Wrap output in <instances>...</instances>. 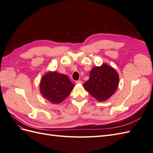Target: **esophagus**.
Instances as JSON below:
<instances>
[{
    "label": "esophagus",
    "mask_w": 153,
    "mask_h": 153,
    "mask_svg": "<svg viewBox=\"0 0 153 153\" xmlns=\"http://www.w3.org/2000/svg\"><path fill=\"white\" fill-rule=\"evenodd\" d=\"M75 83L76 84H82V81H81V80H77V81H76L75 82Z\"/></svg>",
    "instance_id": "34e87169"
}]
</instances>
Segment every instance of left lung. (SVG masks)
<instances>
[{
  "label": "left lung",
  "instance_id": "1",
  "mask_svg": "<svg viewBox=\"0 0 153 153\" xmlns=\"http://www.w3.org/2000/svg\"><path fill=\"white\" fill-rule=\"evenodd\" d=\"M119 79L118 74L114 68L107 64H103L92 69L89 79L83 86L97 100L104 101L116 91Z\"/></svg>",
  "mask_w": 153,
  "mask_h": 153
}]
</instances>
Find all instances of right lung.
Here are the masks:
<instances>
[{
  "mask_svg": "<svg viewBox=\"0 0 153 153\" xmlns=\"http://www.w3.org/2000/svg\"><path fill=\"white\" fill-rule=\"evenodd\" d=\"M74 85L66 76L57 72L48 73L40 83V92L51 103H60L70 94Z\"/></svg>",
  "mask_w": 153,
  "mask_h": 153,
  "instance_id": "add662e5",
  "label": "right lung"
}]
</instances>
